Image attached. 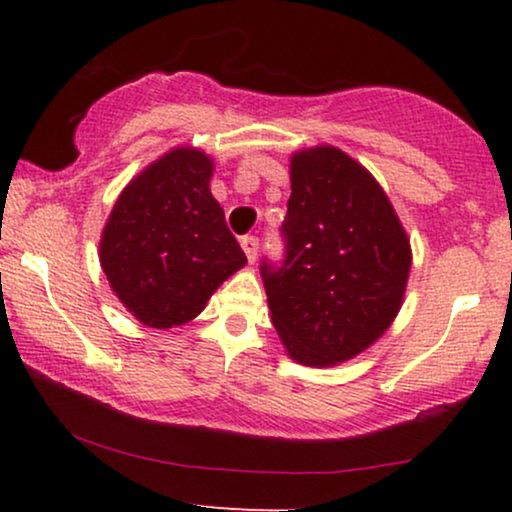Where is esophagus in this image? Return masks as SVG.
Masks as SVG:
<instances>
[{
    "mask_svg": "<svg viewBox=\"0 0 512 512\" xmlns=\"http://www.w3.org/2000/svg\"><path fill=\"white\" fill-rule=\"evenodd\" d=\"M242 249H244V254H247V261L249 263H254L256 261V256H258V237H254V235H247V237H242Z\"/></svg>",
    "mask_w": 512,
    "mask_h": 512,
    "instance_id": "1",
    "label": "esophagus"
}]
</instances>
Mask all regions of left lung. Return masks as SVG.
Returning a JSON list of instances; mask_svg holds the SVG:
<instances>
[{
	"instance_id": "obj_1",
	"label": "left lung",
	"mask_w": 512,
	"mask_h": 512,
	"mask_svg": "<svg viewBox=\"0 0 512 512\" xmlns=\"http://www.w3.org/2000/svg\"><path fill=\"white\" fill-rule=\"evenodd\" d=\"M289 174L286 258L261 265L270 319L293 361L331 368L396 319L412 249L377 179L338 146L296 151Z\"/></svg>"
}]
</instances>
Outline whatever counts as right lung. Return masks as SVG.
<instances>
[{
	"mask_svg": "<svg viewBox=\"0 0 512 512\" xmlns=\"http://www.w3.org/2000/svg\"><path fill=\"white\" fill-rule=\"evenodd\" d=\"M214 160L177 146L118 195L100 240L111 291L139 324H188L247 256L209 191Z\"/></svg>",
	"mask_w": 512,
	"mask_h": 512,
	"instance_id": "add662e5",
	"label": "right lung"
}]
</instances>
